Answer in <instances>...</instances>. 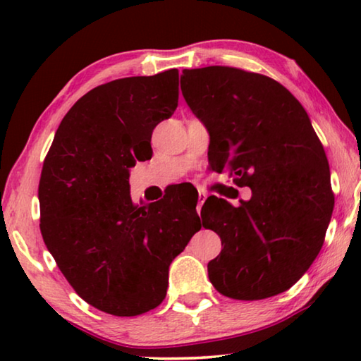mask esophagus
I'll return each instance as SVG.
<instances>
[{
  "label": "esophagus",
  "mask_w": 361,
  "mask_h": 361,
  "mask_svg": "<svg viewBox=\"0 0 361 361\" xmlns=\"http://www.w3.org/2000/svg\"><path fill=\"white\" fill-rule=\"evenodd\" d=\"M205 199H207V194H205V192H200V191H199V200H197V212H200V209H202V205H204V202H205Z\"/></svg>",
  "instance_id": "obj_1"
}]
</instances>
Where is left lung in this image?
<instances>
[{"instance_id":"left-lung-1","label":"left lung","mask_w":361,"mask_h":361,"mask_svg":"<svg viewBox=\"0 0 361 361\" xmlns=\"http://www.w3.org/2000/svg\"><path fill=\"white\" fill-rule=\"evenodd\" d=\"M181 92L210 133L212 170L252 189L239 207L213 195L202 224L221 239L209 279L256 301L291 288L319 255L333 213L325 149L288 89L232 66L183 70Z\"/></svg>"}]
</instances>
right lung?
<instances>
[{"mask_svg": "<svg viewBox=\"0 0 361 361\" xmlns=\"http://www.w3.org/2000/svg\"><path fill=\"white\" fill-rule=\"evenodd\" d=\"M176 106L175 68L102 84L65 114L42 164V239L68 283L102 312L157 307L170 262L202 226L195 207L130 199V169L151 159L152 130Z\"/></svg>", "mask_w": 361, "mask_h": 361, "instance_id": "add662e5", "label": "right lung"}]
</instances>
